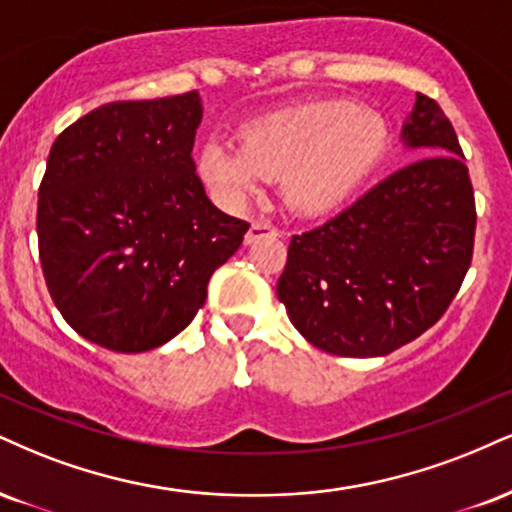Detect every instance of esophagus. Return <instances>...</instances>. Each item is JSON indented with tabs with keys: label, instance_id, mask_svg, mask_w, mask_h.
I'll return each mask as SVG.
<instances>
[{
	"label": "esophagus",
	"instance_id": "1",
	"mask_svg": "<svg viewBox=\"0 0 512 512\" xmlns=\"http://www.w3.org/2000/svg\"><path fill=\"white\" fill-rule=\"evenodd\" d=\"M276 236H279V231H276L272 224H267V221H252L248 233H245V243L250 245L260 238H276Z\"/></svg>",
	"mask_w": 512,
	"mask_h": 512
}]
</instances>
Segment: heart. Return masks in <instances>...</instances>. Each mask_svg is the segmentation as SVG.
Returning <instances> with one entry per match:
<instances>
[{"label": "heart", "mask_w": 512, "mask_h": 512, "mask_svg": "<svg viewBox=\"0 0 512 512\" xmlns=\"http://www.w3.org/2000/svg\"><path fill=\"white\" fill-rule=\"evenodd\" d=\"M381 147L377 116L346 102H312L245 123L240 150L214 140L202 145L195 169L219 205L238 209L262 178H279L283 205L315 217L353 193Z\"/></svg>", "instance_id": "1"}]
</instances>
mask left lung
<instances>
[{"instance_id": "1", "label": "left lung", "mask_w": 512, "mask_h": 512, "mask_svg": "<svg viewBox=\"0 0 512 512\" xmlns=\"http://www.w3.org/2000/svg\"><path fill=\"white\" fill-rule=\"evenodd\" d=\"M415 157L317 229L276 283L295 329L341 357L389 355L434 326L470 269L477 209L463 147L432 97L403 126Z\"/></svg>"}]
</instances>
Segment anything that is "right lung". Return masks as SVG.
I'll list each match as a JSON object with an SVG mask.
<instances>
[{
    "mask_svg": "<svg viewBox=\"0 0 512 512\" xmlns=\"http://www.w3.org/2000/svg\"><path fill=\"white\" fill-rule=\"evenodd\" d=\"M195 90L109 102L49 150L38 200L47 291L73 331L145 353L193 322L248 221L209 202L195 174Z\"/></svg>",
    "mask_w": 512,
    "mask_h": 512,
    "instance_id": "add662e5",
    "label": "right lung"
}]
</instances>
